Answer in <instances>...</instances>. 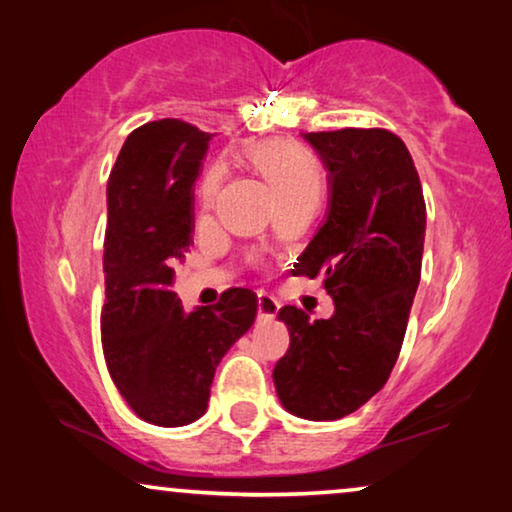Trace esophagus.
Returning <instances> with one entry per match:
<instances>
[{"mask_svg": "<svg viewBox=\"0 0 512 512\" xmlns=\"http://www.w3.org/2000/svg\"><path fill=\"white\" fill-rule=\"evenodd\" d=\"M280 305L278 300H275L271 294H264V291H259L257 294V314L259 319H275V314H278Z\"/></svg>", "mask_w": 512, "mask_h": 512, "instance_id": "obj_1", "label": "esophagus"}]
</instances>
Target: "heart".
Segmentation results:
<instances>
[{
  "mask_svg": "<svg viewBox=\"0 0 512 512\" xmlns=\"http://www.w3.org/2000/svg\"><path fill=\"white\" fill-rule=\"evenodd\" d=\"M248 166L269 186L280 205L298 200H316V175L303 154L289 148H257L246 154ZM216 191V177L202 182V200L209 202Z\"/></svg>",
  "mask_w": 512,
  "mask_h": 512,
  "instance_id": "1",
  "label": "heart"
}]
</instances>
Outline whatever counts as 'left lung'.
I'll use <instances>...</instances> for the list:
<instances>
[{
    "label": "left lung",
    "instance_id": "8db88e82",
    "mask_svg": "<svg viewBox=\"0 0 512 512\" xmlns=\"http://www.w3.org/2000/svg\"><path fill=\"white\" fill-rule=\"evenodd\" d=\"M303 139L326 168L330 198L291 273L321 278L335 312L310 321L298 307H282L289 351L273 383L291 415L335 421L367 403L399 358L421 278L426 205L408 148L387 129Z\"/></svg>",
    "mask_w": 512,
    "mask_h": 512
}]
</instances>
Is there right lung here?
Segmentation results:
<instances>
[{
    "label": "right lung",
    "instance_id": "1",
    "mask_svg": "<svg viewBox=\"0 0 512 512\" xmlns=\"http://www.w3.org/2000/svg\"><path fill=\"white\" fill-rule=\"evenodd\" d=\"M209 141L212 134L182 120L143 125L127 136L107 184L104 360L129 408L154 426L205 415L218 362L257 314L248 289L193 312L170 291V266L191 246V189Z\"/></svg>",
    "mask_w": 512,
    "mask_h": 512
}]
</instances>
